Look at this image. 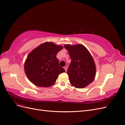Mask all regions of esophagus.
<instances>
[{
    "label": "esophagus",
    "instance_id": "obj_1",
    "mask_svg": "<svg viewBox=\"0 0 125 125\" xmlns=\"http://www.w3.org/2000/svg\"><path fill=\"white\" fill-rule=\"evenodd\" d=\"M64 69H65V71H66H66H67V66H64Z\"/></svg>",
    "mask_w": 125,
    "mask_h": 125
}]
</instances>
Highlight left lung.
Masks as SVG:
<instances>
[{"instance_id":"left-lung-1","label":"left lung","mask_w":125,"mask_h":125,"mask_svg":"<svg viewBox=\"0 0 125 125\" xmlns=\"http://www.w3.org/2000/svg\"><path fill=\"white\" fill-rule=\"evenodd\" d=\"M64 47L69 51L71 59L67 71L70 83L78 88L86 87L94 81L96 74L95 64L90 53L82 44Z\"/></svg>"}]
</instances>
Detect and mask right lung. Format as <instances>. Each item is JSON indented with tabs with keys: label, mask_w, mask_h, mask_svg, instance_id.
<instances>
[{
	"label": "right lung",
	"mask_w": 125,
	"mask_h": 125,
	"mask_svg": "<svg viewBox=\"0 0 125 125\" xmlns=\"http://www.w3.org/2000/svg\"><path fill=\"white\" fill-rule=\"evenodd\" d=\"M63 49L52 42H45L32 51L24 63V71L32 83L47 87L54 84L59 74L65 72L56 54Z\"/></svg>",
	"instance_id": "1"
}]
</instances>
